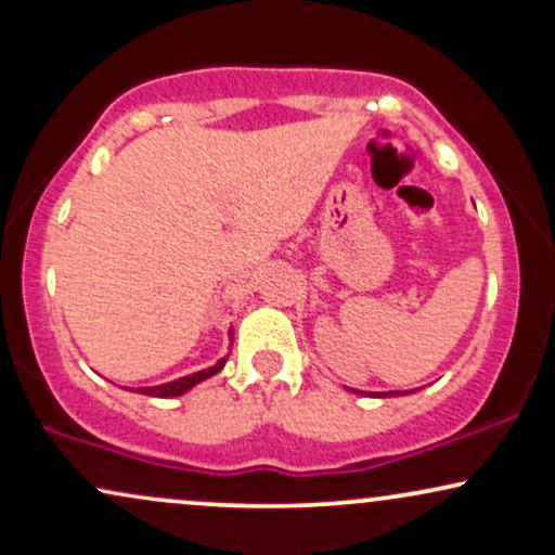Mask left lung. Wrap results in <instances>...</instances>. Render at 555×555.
Returning a JSON list of instances; mask_svg holds the SVG:
<instances>
[{"mask_svg": "<svg viewBox=\"0 0 555 555\" xmlns=\"http://www.w3.org/2000/svg\"><path fill=\"white\" fill-rule=\"evenodd\" d=\"M360 393V391H358ZM373 397H399L397 391H388V393H373Z\"/></svg>", "mask_w": 555, "mask_h": 555, "instance_id": "left-lung-1", "label": "left lung"}]
</instances>
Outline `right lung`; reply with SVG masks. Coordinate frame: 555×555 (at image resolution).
Here are the masks:
<instances>
[{"instance_id":"right-lung-1","label":"right lung","mask_w":555,"mask_h":555,"mask_svg":"<svg viewBox=\"0 0 555 555\" xmlns=\"http://www.w3.org/2000/svg\"><path fill=\"white\" fill-rule=\"evenodd\" d=\"M224 360L216 362L214 367H206V371H197L193 375H184V378H177V380H169V384H162V386H145V388H138L140 393H145V397H158V399H171V397H182L184 391H190V388L201 384V380L211 378V375H216L224 367Z\"/></svg>"}]
</instances>
